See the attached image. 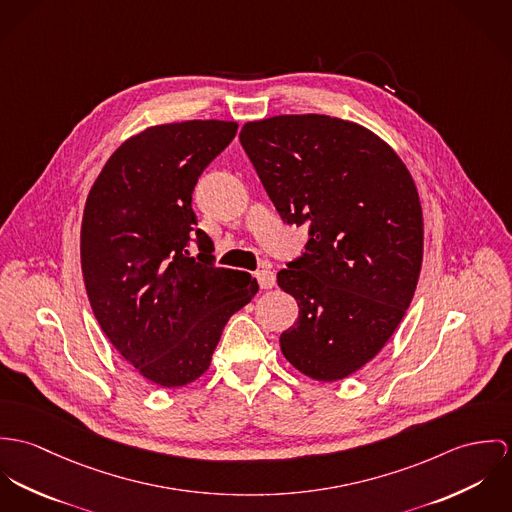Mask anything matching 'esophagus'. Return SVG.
Instances as JSON below:
<instances>
[{"mask_svg": "<svg viewBox=\"0 0 512 512\" xmlns=\"http://www.w3.org/2000/svg\"><path fill=\"white\" fill-rule=\"evenodd\" d=\"M257 283H259L261 288H273V286L277 284L275 273H273V271H269V269L259 271V273H257Z\"/></svg>", "mask_w": 512, "mask_h": 512, "instance_id": "esophagus-1", "label": "esophagus"}]
</instances>
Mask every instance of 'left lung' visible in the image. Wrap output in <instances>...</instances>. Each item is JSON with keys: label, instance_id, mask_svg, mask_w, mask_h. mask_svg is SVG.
I'll list each match as a JSON object with an SVG mask.
<instances>
[{"label": "left lung", "instance_id": "1", "mask_svg": "<svg viewBox=\"0 0 512 512\" xmlns=\"http://www.w3.org/2000/svg\"><path fill=\"white\" fill-rule=\"evenodd\" d=\"M239 141L286 224H310L306 253L277 283L298 320L286 361L334 383L391 340L414 296L424 220L412 174L371 129L320 114L247 121Z\"/></svg>", "mask_w": 512, "mask_h": 512}]
</instances>
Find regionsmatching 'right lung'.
I'll return each instance as SVG.
<instances>
[{"label": "right lung", "instance_id": "1", "mask_svg": "<svg viewBox=\"0 0 512 512\" xmlns=\"http://www.w3.org/2000/svg\"><path fill=\"white\" fill-rule=\"evenodd\" d=\"M235 131L220 119L151 125L115 149L84 206L94 316L121 357L165 389L208 371L229 318L259 290L249 273L214 267L212 239L194 228L192 190ZM194 234L198 258L187 251Z\"/></svg>", "mask_w": 512, "mask_h": 512}]
</instances>
